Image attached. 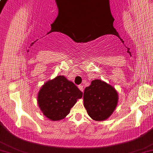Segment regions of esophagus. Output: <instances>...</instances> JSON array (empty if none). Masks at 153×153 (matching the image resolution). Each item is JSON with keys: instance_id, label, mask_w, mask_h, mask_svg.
<instances>
[{"instance_id": "esophagus-1", "label": "esophagus", "mask_w": 153, "mask_h": 153, "mask_svg": "<svg viewBox=\"0 0 153 153\" xmlns=\"http://www.w3.org/2000/svg\"><path fill=\"white\" fill-rule=\"evenodd\" d=\"M79 89L82 92H83V91H84V87H83V86H82V85H79Z\"/></svg>"}]
</instances>
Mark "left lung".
<instances>
[{"mask_svg":"<svg viewBox=\"0 0 153 153\" xmlns=\"http://www.w3.org/2000/svg\"><path fill=\"white\" fill-rule=\"evenodd\" d=\"M118 94L110 84L100 79L93 80L85 88L84 106L95 121H104L111 116L118 103Z\"/></svg>","mask_w":153,"mask_h":153,"instance_id":"left-lung-1","label":"left lung"}]
</instances>
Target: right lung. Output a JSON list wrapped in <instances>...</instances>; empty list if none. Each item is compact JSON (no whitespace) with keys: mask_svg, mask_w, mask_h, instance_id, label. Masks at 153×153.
Returning a JSON list of instances; mask_svg holds the SVG:
<instances>
[{"mask_svg":"<svg viewBox=\"0 0 153 153\" xmlns=\"http://www.w3.org/2000/svg\"><path fill=\"white\" fill-rule=\"evenodd\" d=\"M82 93L62 75L49 80L37 93V103L43 114L51 121H59L70 113Z\"/></svg>","mask_w":153,"mask_h":153,"instance_id":"obj_1","label":"right lung"}]
</instances>
